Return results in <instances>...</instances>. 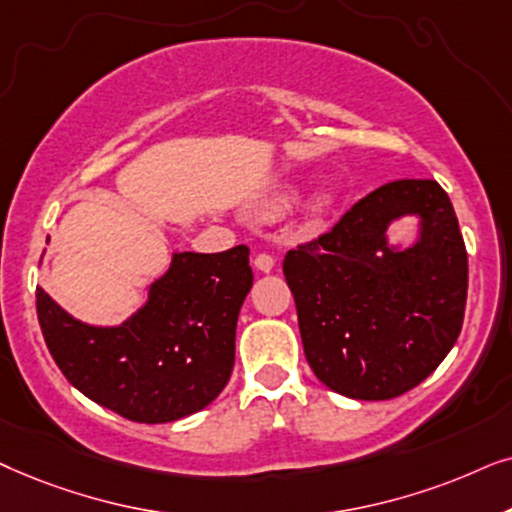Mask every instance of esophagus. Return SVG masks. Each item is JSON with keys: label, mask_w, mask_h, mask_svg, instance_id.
Masks as SVG:
<instances>
[{"label": "esophagus", "mask_w": 512, "mask_h": 512, "mask_svg": "<svg viewBox=\"0 0 512 512\" xmlns=\"http://www.w3.org/2000/svg\"><path fill=\"white\" fill-rule=\"evenodd\" d=\"M252 264H255V269L262 271V274H269V271H274L276 262H274V257L267 255V252H260V255L255 257V262H252Z\"/></svg>", "instance_id": "obj_1"}]
</instances>
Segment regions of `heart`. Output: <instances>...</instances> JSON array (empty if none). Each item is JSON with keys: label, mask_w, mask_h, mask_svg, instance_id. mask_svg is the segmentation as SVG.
<instances>
[{"label": "heart", "mask_w": 512, "mask_h": 512, "mask_svg": "<svg viewBox=\"0 0 512 512\" xmlns=\"http://www.w3.org/2000/svg\"><path fill=\"white\" fill-rule=\"evenodd\" d=\"M337 199L339 194L332 187L318 189V192L306 201L304 213L311 222H320L327 213H332V208L337 206ZM295 203H297V192H276L257 203L252 213H255L257 220L274 222V220H281L285 213H290V210L295 208Z\"/></svg>", "instance_id": "heart-1"}]
</instances>
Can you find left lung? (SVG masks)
Segmentation results:
<instances>
[{"label":"left lung","instance_id":"8db88e82","mask_svg":"<svg viewBox=\"0 0 512 512\" xmlns=\"http://www.w3.org/2000/svg\"><path fill=\"white\" fill-rule=\"evenodd\" d=\"M418 220L410 244L390 227ZM304 356L353 400L398 398L438 367L461 332L468 255L435 180H398L360 199L335 229L285 255Z\"/></svg>","mask_w":512,"mask_h":512}]
</instances>
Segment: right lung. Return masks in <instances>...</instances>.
I'll return each instance as SVG.
<instances>
[{"label":"right lung","mask_w":512,"mask_h":512,"mask_svg":"<svg viewBox=\"0 0 512 512\" xmlns=\"http://www.w3.org/2000/svg\"><path fill=\"white\" fill-rule=\"evenodd\" d=\"M248 255L245 245L175 250L145 304L119 325L84 323L37 288L46 346L77 391L121 417L168 424L201 412L234 370L238 311L252 288Z\"/></svg>","instance_id":"right-lung-1"}]
</instances>
